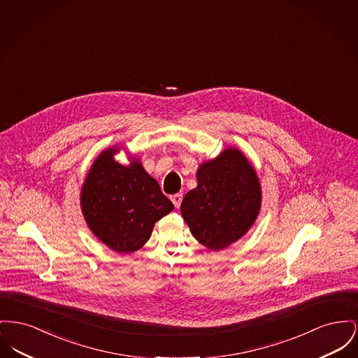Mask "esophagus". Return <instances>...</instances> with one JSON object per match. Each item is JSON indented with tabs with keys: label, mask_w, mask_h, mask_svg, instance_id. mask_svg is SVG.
Here are the masks:
<instances>
[{
	"label": "esophagus",
	"mask_w": 358,
	"mask_h": 358,
	"mask_svg": "<svg viewBox=\"0 0 358 358\" xmlns=\"http://www.w3.org/2000/svg\"><path fill=\"white\" fill-rule=\"evenodd\" d=\"M170 200L173 201V204H174L176 208H180L181 201H182V194H181V193H176V194H173V196L170 197Z\"/></svg>",
	"instance_id": "1"
}]
</instances>
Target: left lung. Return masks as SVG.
Returning a JSON list of instances; mask_svg holds the SVG:
<instances>
[{"instance_id": "1", "label": "left lung", "mask_w": 358, "mask_h": 358, "mask_svg": "<svg viewBox=\"0 0 358 358\" xmlns=\"http://www.w3.org/2000/svg\"><path fill=\"white\" fill-rule=\"evenodd\" d=\"M181 215L192 235L210 250H222L250 230L261 208L258 176L238 148H226L203 162L196 174Z\"/></svg>"}]
</instances>
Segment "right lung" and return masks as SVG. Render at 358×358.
<instances>
[{
    "label": "right lung",
    "instance_id": "add662e5",
    "mask_svg": "<svg viewBox=\"0 0 358 358\" xmlns=\"http://www.w3.org/2000/svg\"><path fill=\"white\" fill-rule=\"evenodd\" d=\"M119 150L106 148L96 158L81 190V210L104 245L129 254L148 242L155 222L174 206L138 159L128 166L115 161Z\"/></svg>",
    "mask_w": 358,
    "mask_h": 358
}]
</instances>
